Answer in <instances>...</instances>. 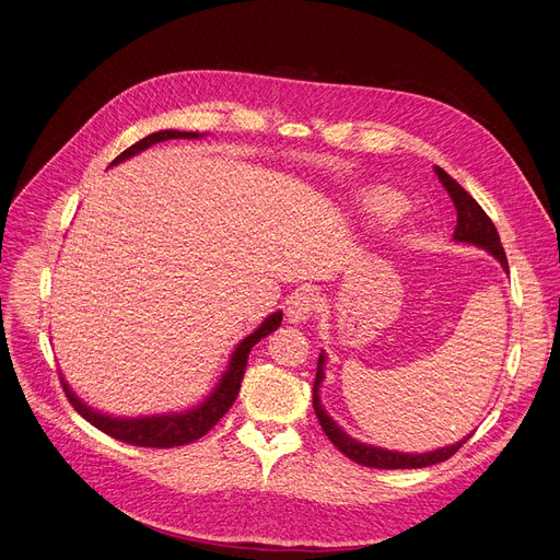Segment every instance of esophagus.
Here are the masks:
<instances>
[{
    "label": "esophagus",
    "instance_id": "34e87169",
    "mask_svg": "<svg viewBox=\"0 0 560 560\" xmlns=\"http://www.w3.org/2000/svg\"><path fill=\"white\" fill-rule=\"evenodd\" d=\"M314 307H316L314 293L301 291V293L291 295V301L287 303V318H289V323H295V325L307 323L314 314Z\"/></svg>",
    "mask_w": 560,
    "mask_h": 560
}]
</instances>
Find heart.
<instances>
[{
  "label": "heart",
  "mask_w": 560,
  "mask_h": 560,
  "mask_svg": "<svg viewBox=\"0 0 560 560\" xmlns=\"http://www.w3.org/2000/svg\"><path fill=\"white\" fill-rule=\"evenodd\" d=\"M364 210L377 223H396L407 212V201L398 191H390L386 187H375L364 194Z\"/></svg>",
  "instance_id": "b5f03b06"
}]
</instances>
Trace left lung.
Returning a JSON list of instances; mask_svg holds the SVG:
<instances>
[{"label":"left lung","instance_id":"obj_1","mask_svg":"<svg viewBox=\"0 0 560 560\" xmlns=\"http://www.w3.org/2000/svg\"><path fill=\"white\" fill-rule=\"evenodd\" d=\"M434 174L439 176V180L443 183V187L447 189L450 199L456 208V228H454V242L462 244H472L479 246L483 250H488L492 257H495L502 269L509 271V261H506V253L502 248L498 228L488 219V214L481 210V206L472 199V196L458 185L447 172H443L441 167H434ZM325 352L318 354V366H316V380H314V411L316 418L323 427L325 436L335 443V447L339 452H343L348 458H352L354 464H361L366 468H382V470H407V468H427L434 466L441 462H447V458L462 447L472 434H468L464 441H458L454 445L447 447H439L434 452H422V454H405V452H396V450H384V447H375V445H366L359 443L352 436H348L341 427L325 413L320 398H318V386L325 380Z\"/></svg>","mask_w":560,"mask_h":560}]
</instances>
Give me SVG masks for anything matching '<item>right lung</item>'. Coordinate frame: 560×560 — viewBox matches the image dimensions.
I'll use <instances>...</instances> for the list:
<instances>
[{"label": "right lung", "mask_w": 560, "mask_h": 560, "mask_svg": "<svg viewBox=\"0 0 560 560\" xmlns=\"http://www.w3.org/2000/svg\"><path fill=\"white\" fill-rule=\"evenodd\" d=\"M196 140L201 138L199 133H187V130H158V133L147 136L144 140L136 142L133 147H128L121 155H117L110 164H119L128 158H133L136 153L164 142V140ZM282 323V312H273L271 316H267L261 320V325L253 335H248L246 339H242L230 357V364L225 369V373L221 375L219 384L214 386V390L210 396L189 411L183 413H164V416H144V418H113L106 416L102 411H94L92 407H88L85 402H81L72 388L68 386L62 377V388L65 396L72 402V407L90 422L94 424L96 430H102L104 434L124 441L128 445H138V447H178V445H187L199 441L201 436H206L212 427L223 418V413L233 407V402L237 400V393L246 373V364H248V354L250 348L259 341L269 337L273 330H278Z\"/></svg>", "instance_id": "add662e5"}]
</instances>
